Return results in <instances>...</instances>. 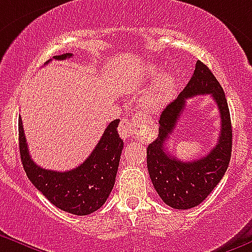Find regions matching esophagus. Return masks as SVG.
<instances>
[{"instance_id":"esophagus-1","label":"esophagus","mask_w":252,"mask_h":252,"mask_svg":"<svg viewBox=\"0 0 252 252\" xmlns=\"http://www.w3.org/2000/svg\"><path fill=\"white\" fill-rule=\"evenodd\" d=\"M143 124V122L140 121L139 118H133V121H129V119H123L119 124V135H121L123 139H129L133 135L135 134V131L138 130V128H140Z\"/></svg>"}]
</instances>
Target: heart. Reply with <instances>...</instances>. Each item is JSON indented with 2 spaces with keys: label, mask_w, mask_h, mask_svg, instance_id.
Here are the masks:
<instances>
[{
  "label": "heart",
  "mask_w": 252,
  "mask_h": 252,
  "mask_svg": "<svg viewBox=\"0 0 252 252\" xmlns=\"http://www.w3.org/2000/svg\"><path fill=\"white\" fill-rule=\"evenodd\" d=\"M174 92V80L171 75H162L154 81L140 99V105L148 113H156L168 103Z\"/></svg>",
  "instance_id": "obj_1"
}]
</instances>
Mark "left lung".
<instances>
[{"mask_svg": "<svg viewBox=\"0 0 252 252\" xmlns=\"http://www.w3.org/2000/svg\"><path fill=\"white\" fill-rule=\"evenodd\" d=\"M207 94L219 106L221 117L219 140L207 156L192 162H183L165 151V142L173 132L187 99ZM158 131L157 139L147 148V167L152 183L165 205L177 210L196 207L222 180L232 151V128L225 93L211 70L199 60L196 63L191 80L160 114Z\"/></svg>", "mask_w": 252, "mask_h": 252, "instance_id": "left-lung-1", "label": "left lung"}]
</instances>
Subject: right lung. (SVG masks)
I'll use <instances>...</instances> for the list:
<instances>
[{
	"instance_id": "1",
	"label": "right lung",
	"mask_w": 252,
	"mask_h": 252,
	"mask_svg": "<svg viewBox=\"0 0 252 252\" xmlns=\"http://www.w3.org/2000/svg\"><path fill=\"white\" fill-rule=\"evenodd\" d=\"M71 56L72 54L67 53L54 59L65 60ZM118 124L119 119H115L106 126L94 151L80 165L71 171L58 172L41 168L31 159L21 117H19L20 154L29 180L50 202L65 212L78 216L95 212L105 203L114 187L123 149Z\"/></svg>"
}]
</instances>
